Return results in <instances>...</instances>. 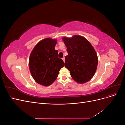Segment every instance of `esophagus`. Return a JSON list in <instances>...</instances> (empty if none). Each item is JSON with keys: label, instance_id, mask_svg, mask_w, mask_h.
Masks as SVG:
<instances>
[{"label": "esophagus", "instance_id": "1", "mask_svg": "<svg viewBox=\"0 0 125 125\" xmlns=\"http://www.w3.org/2000/svg\"><path fill=\"white\" fill-rule=\"evenodd\" d=\"M62 60H63V62H65V57H63V58H62Z\"/></svg>", "mask_w": 125, "mask_h": 125}]
</instances>
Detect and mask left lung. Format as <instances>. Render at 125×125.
<instances>
[{
  "label": "left lung",
  "instance_id": "left-lung-1",
  "mask_svg": "<svg viewBox=\"0 0 125 125\" xmlns=\"http://www.w3.org/2000/svg\"><path fill=\"white\" fill-rule=\"evenodd\" d=\"M68 55L66 56L65 67L70 72L73 80L83 84L90 81L95 74L98 63L96 52L85 37L75 35L62 38Z\"/></svg>",
  "mask_w": 125,
  "mask_h": 125
}]
</instances>
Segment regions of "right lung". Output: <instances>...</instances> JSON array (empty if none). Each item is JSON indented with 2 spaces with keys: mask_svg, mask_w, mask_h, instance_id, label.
<instances>
[{
  "mask_svg": "<svg viewBox=\"0 0 125 125\" xmlns=\"http://www.w3.org/2000/svg\"><path fill=\"white\" fill-rule=\"evenodd\" d=\"M56 39L46 38L34 47L29 58V66L33 78L37 83L49 86L57 78L59 71L64 66L63 60L58 57L55 50Z\"/></svg>",
  "mask_w": 125,
  "mask_h": 125,
  "instance_id": "1",
  "label": "right lung"
}]
</instances>
